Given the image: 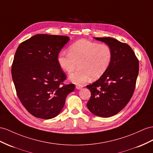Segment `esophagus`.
<instances>
[{
	"label": "esophagus",
	"instance_id": "34e87169",
	"mask_svg": "<svg viewBox=\"0 0 153 153\" xmlns=\"http://www.w3.org/2000/svg\"><path fill=\"white\" fill-rule=\"evenodd\" d=\"M83 87V86L82 85H76V88L77 89H78V90H80Z\"/></svg>",
	"mask_w": 153,
	"mask_h": 153
}]
</instances>
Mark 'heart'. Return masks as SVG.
<instances>
[{
  "mask_svg": "<svg viewBox=\"0 0 153 153\" xmlns=\"http://www.w3.org/2000/svg\"><path fill=\"white\" fill-rule=\"evenodd\" d=\"M112 51L107 44H99L87 40H81L69 47L68 52L59 54L60 67L68 74L79 68L70 76L74 83H85L90 79H97L102 76L110 66Z\"/></svg>",
  "mask_w": 153,
  "mask_h": 153,
  "instance_id": "obj_1",
  "label": "heart"
}]
</instances>
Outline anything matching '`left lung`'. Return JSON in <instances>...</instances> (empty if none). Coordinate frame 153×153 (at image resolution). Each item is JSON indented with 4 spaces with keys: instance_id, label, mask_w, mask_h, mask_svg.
Returning a JSON list of instances; mask_svg holds the SVG:
<instances>
[{
    "instance_id": "8db88e82",
    "label": "left lung",
    "mask_w": 153,
    "mask_h": 153,
    "mask_svg": "<svg viewBox=\"0 0 153 153\" xmlns=\"http://www.w3.org/2000/svg\"><path fill=\"white\" fill-rule=\"evenodd\" d=\"M111 47L112 59L98 80L87 86L91 92L87 106L94 114L107 117L126 106L134 93L139 72V61L126 43L111 37H95Z\"/></svg>"
}]
</instances>
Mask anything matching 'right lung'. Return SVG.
Wrapping results in <instances>:
<instances>
[{
	"label": "right lung",
	"instance_id": "add662e5",
	"mask_svg": "<svg viewBox=\"0 0 153 153\" xmlns=\"http://www.w3.org/2000/svg\"><path fill=\"white\" fill-rule=\"evenodd\" d=\"M63 36L37 34L21 42L15 52L11 76L19 100L33 116H57L75 85H65L58 55L69 41Z\"/></svg>",
	"mask_w": 153,
	"mask_h": 153
}]
</instances>
